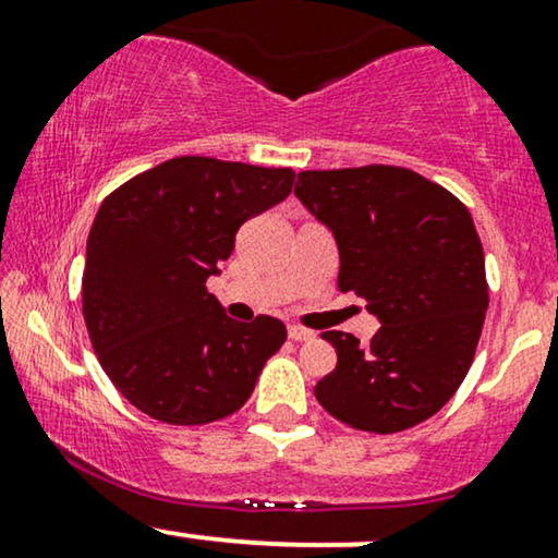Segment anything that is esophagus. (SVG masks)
<instances>
[{
	"label": "esophagus",
	"instance_id": "34e87169",
	"mask_svg": "<svg viewBox=\"0 0 558 558\" xmlns=\"http://www.w3.org/2000/svg\"><path fill=\"white\" fill-rule=\"evenodd\" d=\"M288 338H291V341H315V332L299 328V325H291V328H288Z\"/></svg>",
	"mask_w": 558,
	"mask_h": 558
}]
</instances>
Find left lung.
<instances>
[{
  "label": "left lung",
  "instance_id": "left-lung-1",
  "mask_svg": "<svg viewBox=\"0 0 558 558\" xmlns=\"http://www.w3.org/2000/svg\"><path fill=\"white\" fill-rule=\"evenodd\" d=\"M293 194L338 243V288L354 291L380 323L367 345L323 332L338 364L315 386L317 401L345 425L380 435L433 417L462 386L488 312L470 209L393 165L304 170Z\"/></svg>",
  "mask_w": 558,
  "mask_h": 558
}]
</instances>
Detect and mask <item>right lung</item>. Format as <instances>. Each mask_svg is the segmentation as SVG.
I'll use <instances>...</instances> for the list:
<instances>
[{"instance_id":"right-lung-1","label":"right lung","mask_w":558,"mask_h":558,"mask_svg":"<svg viewBox=\"0 0 558 558\" xmlns=\"http://www.w3.org/2000/svg\"><path fill=\"white\" fill-rule=\"evenodd\" d=\"M291 168L175 157L112 191L94 217L83 319L101 369L168 425L239 412L286 341L280 319L235 323L207 291L248 217L291 194Z\"/></svg>"}]
</instances>
